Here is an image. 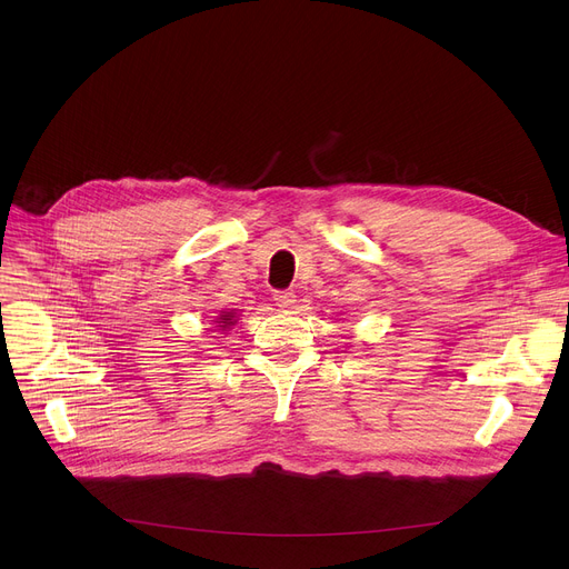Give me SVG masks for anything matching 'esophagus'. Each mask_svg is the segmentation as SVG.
<instances>
[{
	"label": "esophagus",
	"mask_w": 569,
	"mask_h": 569,
	"mask_svg": "<svg viewBox=\"0 0 569 569\" xmlns=\"http://www.w3.org/2000/svg\"><path fill=\"white\" fill-rule=\"evenodd\" d=\"M274 301H277V306H279V308L288 310V308H292V306H295L297 295H295V292H290V290H277V292H274Z\"/></svg>",
	"instance_id": "34e87169"
}]
</instances>
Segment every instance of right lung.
I'll return each instance as SVG.
<instances>
[{
    "mask_svg": "<svg viewBox=\"0 0 569 569\" xmlns=\"http://www.w3.org/2000/svg\"><path fill=\"white\" fill-rule=\"evenodd\" d=\"M231 317H233V315H222V317H220V323H222V329H227V327H229V323H233V321H231Z\"/></svg>",
    "mask_w": 569,
    "mask_h": 569,
    "instance_id": "obj_1",
    "label": "right lung"
}]
</instances>
